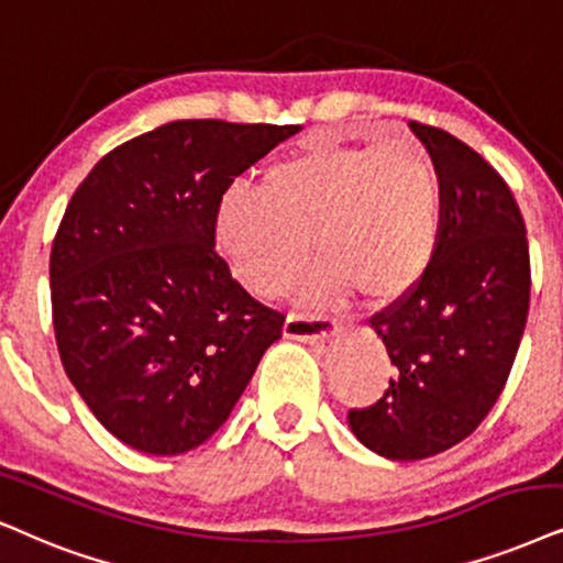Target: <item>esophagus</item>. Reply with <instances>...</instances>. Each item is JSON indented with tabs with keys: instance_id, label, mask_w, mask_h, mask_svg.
Returning <instances> with one entry per match:
<instances>
[{
	"instance_id": "34e87169",
	"label": "esophagus",
	"mask_w": 563,
	"mask_h": 563,
	"mask_svg": "<svg viewBox=\"0 0 563 563\" xmlns=\"http://www.w3.org/2000/svg\"><path fill=\"white\" fill-rule=\"evenodd\" d=\"M283 332H286V338H290V340H303V343H324V340H330L332 334L338 332V322L330 317H322V314H298V311H290Z\"/></svg>"
}]
</instances>
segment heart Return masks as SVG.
I'll return each mask as SVG.
<instances>
[{"instance_id":"heart-1","label":"heart","mask_w":563,"mask_h":563,"mask_svg":"<svg viewBox=\"0 0 563 563\" xmlns=\"http://www.w3.org/2000/svg\"><path fill=\"white\" fill-rule=\"evenodd\" d=\"M441 231V179L429 147L410 132L382 142L306 145L262 174L257 189L233 187L216 212V246L260 296L296 283L311 249V290H355L393 301L421 280Z\"/></svg>"}]
</instances>
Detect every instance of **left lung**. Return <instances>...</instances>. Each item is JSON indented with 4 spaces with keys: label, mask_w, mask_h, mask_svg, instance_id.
<instances>
[{
    "label": "left lung",
    "mask_w": 563,
    "mask_h": 563,
    "mask_svg": "<svg viewBox=\"0 0 563 563\" xmlns=\"http://www.w3.org/2000/svg\"><path fill=\"white\" fill-rule=\"evenodd\" d=\"M441 179L431 265L372 317L395 374L382 400L353 408L361 444L389 460H423L460 444L499 400L530 309V246L499 170L454 134L410 122Z\"/></svg>",
    "instance_id": "left-lung-1"
}]
</instances>
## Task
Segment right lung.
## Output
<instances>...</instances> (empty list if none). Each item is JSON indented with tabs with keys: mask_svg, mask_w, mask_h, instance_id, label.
Returning <instances> with one entry per match:
<instances>
[{
	"mask_svg": "<svg viewBox=\"0 0 563 563\" xmlns=\"http://www.w3.org/2000/svg\"><path fill=\"white\" fill-rule=\"evenodd\" d=\"M298 124L184 119L113 147L54 236L52 314L69 382L106 431L147 454L208 441L286 317L216 252L236 176Z\"/></svg>",
	"mask_w": 563,
	"mask_h": 563,
	"instance_id": "obj_1",
	"label": "right lung"
}]
</instances>
